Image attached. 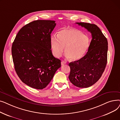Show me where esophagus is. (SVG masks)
<instances>
[{"instance_id": "obj_1", "label": "esophagus", "mask_w": 120, "mask_h": 120, "mask_svg": "<svg viewBox=\"0 0 120 120\" xmlns=\"http://www.w3.org/2000/svg\"><path fill=\"white\" fill-rule=\"evenodd\" d=\"M61 65H65V64H66V62H65V61H63L61 62Z\"/></svg>"}]
</instances>
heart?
Returning a JSON list of instances; mask_svg holds the SVG:
<instances>
[{
    "label": "heart",
    "instance_id": "b5f03b06",
    "mask_svg": "<svg viewBox=\"0 0 120 120\" xmlns=\"http://www.w3.org/2000/svg\"><path fill=\"white\" fill-rule=\"evenodd\" d=\"M90 38L80 31L71 28L60 30L57 36L50 37V46L53 55L59 58L64 52L65 56L71 60L76 61L84 55L90 46Z\"/></svg>",
    "mask_w": 120,
    "mask_h": 120
}]
</instances>
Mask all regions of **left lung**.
I'll return each mask as SVG.
<instances>
[{"label":"left lung","instance_id":"left-lung-1","mask_svg":"<svg viewBox=\"0 0 120 120\" xmlns=\"http://www.w3.org/2000/svg\"><path fill=\"white\" fill-rule=\"evenodd\" d=\"M76 23L90 32L92 40L86 54L79 60L69 64L71 72L68 78L76 86L86 88L97 82L105 71L107 63L108 42L95 24Z\"/></svg>","mask_w":120,"mask_h":120}]
</instances>
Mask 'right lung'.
<instances>
[{"label": "right lung", "mask_w": 120, "mask_h": 120, "mask_svg": "<svg viewBox=\"0 0 120 120\" xmlns=\"http://www.w3.org/2000/svg\"><path fill=\"white\" fill-rule=\"evenodd\" d=\"M55 22L45 20L30 22L18 31L12 43V60L18 76L35 89L46 87L61 67L60 60L52 55L50 43Z\"/></svg>", "instance_id": "1"}]
</instances>
